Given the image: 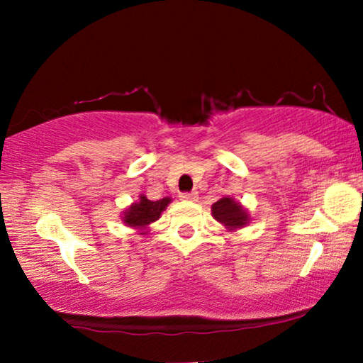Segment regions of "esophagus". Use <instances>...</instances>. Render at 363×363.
Instances as JSON below:
<instances>
[{
  "label": "esophagus",
  "mask_w": 363,
  "mask_h": 363,
  "mask_svg": "<svg viewBox=\"0 0 363 363\" xmlns=\"http://www.w3.org/2000/svg\"><path fill=\"white\" fill-rule=\"evenodd\" d=\"M180 200L183 201H196L198 200V193L191 191V193H182Z\"/></svg>",
  "instance_id": "34e87169"
}]
</instances>
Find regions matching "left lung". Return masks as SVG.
I'll return each instance as SVG.
<instances>
[{
  "label": "left lung",
  "instance_id": "obj_1",
  "mask_svg": "<svg viewBox=\"0 0 363 363\" xmlns=\"http://www.w3.org/2000/svg\"><path fill=\"white\" fill-rule=\"evenodd\" d=\"M211 215L221 226H225L226 231L231 233L247 226L251 221L250 211L233 196H223L216 203H213Z\"/></svg>",
  "mask_w": 363,
  "mask_h": 363
}]
</instances>
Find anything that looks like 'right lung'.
Instances as JSON below:
<instances>
[{
  "mask_svg": "<svg viewBox=\"0 0 363 363\" xmlns=\"http://www.w3.org/2000/svg\"><path fill=\"white\" fill-rule=\"evenodd\" d=\"M170 203V196L152 201L142 193L135 203H132L130 206L122 211V221L125 223V226L137 230L138 235H148V231H150L148 228H150L152 223H155L160 218V215L167 210V206Z\"/></svg>",
  "mask_w": 363,
  "mask_h": 363,
  "instance_id": "1",
  "label": "right lung"
}]
</instances>
